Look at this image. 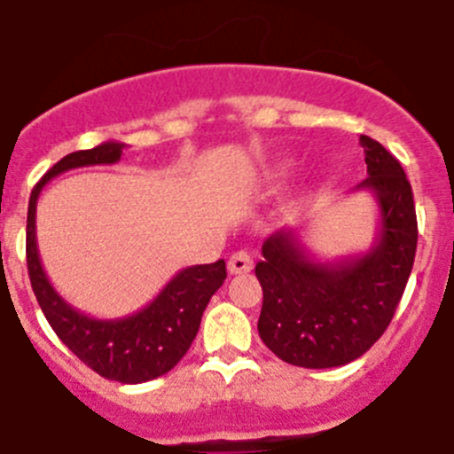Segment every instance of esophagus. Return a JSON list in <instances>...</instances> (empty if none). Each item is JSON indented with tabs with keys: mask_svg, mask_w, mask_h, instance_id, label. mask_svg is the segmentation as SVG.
Masks as SVG:
<instances>
[{
	"mask_svg": "<svg viewBox=\"0 0 454 454\" xmlns=\"http://www.w3.org/2000/svg\"><path fill=\"white\" fill-rule=\"evenodd\" d=\"M250 270H253V257L246 250H237V253L231 254V259H228V272L231 275H241V272Z\"/></svg>",
	"mask_w": 454,
	"mask_h": 454,
	"instance_id": "obj_1",
	"label": "esophagus"
}]
</instances>
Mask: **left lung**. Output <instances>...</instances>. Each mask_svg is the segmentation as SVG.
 I'll return each mask as SVG.
<instances>
[{
	"label": "left lung",
	"instance_id": "1",
	"mask_svg": "<svg viewBox=\"0 0 454 454\" xmlns=\"http://www.w3.org/2000/svg\"><path fill=\"white\" fill-rule=\"evenodd\" d=\"M371 191L380 206V235L368 253L319 263L293 228L263 241L254 266L263 290L257 330L286 364L334 368L362 357L384 334L406 290L417 250L412 188L402 164L362 135Z\"/></svg>",
	"mask_w": 454,
	"mask_h": 454
}]
</instances>
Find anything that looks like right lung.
I'll use <instances>...</instances> for the list:
<instances>
[{
	"label": "right lung",
	"instance_id": "right-lung-1",
	"mask_svg": "<svg viewBox=\"0 0 454 454\" xmlns=\"http://www.w3.org/2000/svg\"><path fill=\"white\" fill-rule=\"evenodd\" d=\"M124 148L126 144L104 142L90 151L70 153L39 179L28 201L26 262L35 297L57 337L97 375L121 384H144L173 371L188 353L210 297L226 279V262L184 268L142 310L120 319H95L64 301L52 288L35 235L39 192L52 177L82 166L117 164Z\"/></svg>",
	"mask_w": 454,
	"mask_h": 454
}]
</instances>
